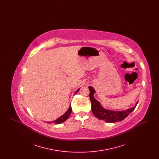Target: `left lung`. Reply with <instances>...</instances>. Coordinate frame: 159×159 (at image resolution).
<instances>
[{"mask_svg":"<svg viewBox=\"0 0 159 159\" xmlns=\"http://www.w3.org/2000/svg\"><path fill=\"white\" fill-rule=\"evenodd\" d=\"M90 93L89 97L92 106V111L99 120H104L108 123H115L117 121H121L125 119L129 114L132 113L135 108L136 106L132 108H130L128 110L122 111H115L107 110L103 108L98 101L96 100L93 97V93L95 92V90L92 86L89 87Z\"/></svg>","mask_w":159,"mask_h":159,"instance_id":"obj_1","label":"left lung"}]
</instances>
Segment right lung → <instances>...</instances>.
I'll use <instances>...</instances> for the list:
<instances>
[{
    "label": "right lung",
    "mask_w": 159,
    "mask_h": 159,
    "mask_svg": "<svg viewBox=\"0 0 159 159\" xmlns=\"http://www.w3.org/2000/svg\"><path fill=\"white\" fill-rule=\"evenodd\" d=\"M79 89L77 91H76V92H75V93H77V92L79 91ZM71 111H72V108H71V106H70L68 110H67L65 113L62 116H61L60 117H59L58 119H57L55 120H53V121H51V122L48 121V123H56V124L61 123L66 121V120L68 119V117H69V116H70V115L71 113Z\"/></svg>",
    "instance_id": "right-lung-1"
}]
</instances>
